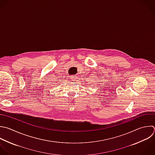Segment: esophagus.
<instances>
[{"label": "esophagus", "instance_id": "obj_1", "mask_svg": "<svg viewBox=\"0 0 155 155\" xmlns=\"http://www.w3.org/2000/svg\"><path fill=\"white\" fill-rule=\"evenodd\" d=\"M76 75H74V76H70V79L71 80V81H76Z\"/></svg>", "mask_w": 155, "mask_h": 155}]
</instances>
